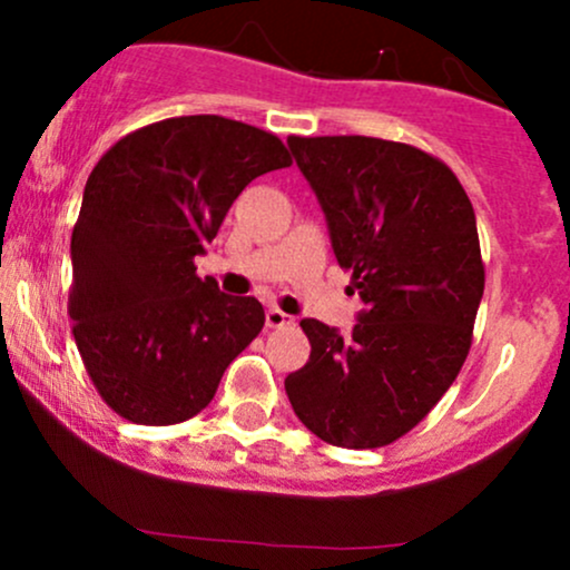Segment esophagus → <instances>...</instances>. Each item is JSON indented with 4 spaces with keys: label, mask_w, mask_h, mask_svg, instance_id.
Masks as SVG:
<instances>
[{
    "label": "esophagus",
    "mask_w": 570,
    "mask_h": 570,
    "mask_svg": "<svg viewBox=\"0 0 570 570\" xmlns=\"http://www.w3.org/2000/svg\"><path fill=\"white\" fill-rule=\"evenodd\" d=\"M267 327H289L295 325V320L289 317V314H284L281 308H267Z\"/></svg>",
    "instance_id": "obj_1"
}]
</instances>
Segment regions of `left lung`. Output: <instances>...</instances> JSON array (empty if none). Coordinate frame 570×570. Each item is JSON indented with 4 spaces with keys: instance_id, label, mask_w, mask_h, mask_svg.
Segmentation results:
<instances>
[{
    "instance_id": "1",
    "label": "left lung",
    "mask_w": 570,
    "mask_h": 570,
    "mask_svg": "<svg viewBox=\"0 0 570 570\" xmlns=\"http://www.w3.org/2000/svg\"><path fill=\"white\" fill-rule=\"evenodd\" d=\"M286 142L364 303L350 336L301 322L312 358L286 377V394L327 444L386 446L433 411L469 355L485 289L474 209L458 176L407 142L361 135Z\"/></svg>"
}]
</instances>
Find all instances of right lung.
Masks as SVG:
<instances>
[{
    "mask_svg": "<svg viewBox=\"0 0 570 570\" xmlns=\"http://www.w3.org/2000/svg\"><path fill=\"white\" fill-rule=\"evenodd\" d=\"M273 131L181 115L120 137L85 184L68 314L96 392L135 424L204 411L264 327L256 297L223 295L195 256L256 176L289 168Z\"/></svg>",
    "mask_w": 570,
    "mask_h": 570,
    "instance_id": "add662e5",
    "label": "right lung"
}]
</instances>
